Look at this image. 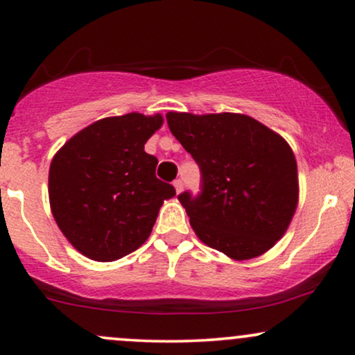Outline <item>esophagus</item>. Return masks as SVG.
I'll use <instances>...</instances> for the list:
<instances>
[{"label":"esophagus","mask_w":355,"mask_h":355,"mask_svg":"<svg viewBox=\"0 0 355 355\" xmlns=\"http://www.w3.org/2000/svg\"><path fill=\"white\" fill-rule=\"evenodd\" d=\"M173 184H174V187H176V192H178V193L181 192L182 189H184V182L181 181V179H176V181H174Z\"/></svg>","instance_id":"1"}]
</instances>
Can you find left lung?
I'll list each match as a JSON object with an SVG mask.
<instances>
[{"instance_id":"8db88e82","label":"left lung","mask_w":355,"mask_h":355,"mask_svg":"<svg viewBox=\"0 0 355 355\" xmlns=\"http://www.w3.org/2000/svg\"><path fill=\"white\" fill-rule=\"evenodd\" d=\"M166 121L200 169V192L178 196L198 239L236 260L271 249L297 207L288 142L245 114L168 113Z\"/></svg>"}]
</instances>
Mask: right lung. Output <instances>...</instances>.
<instances>
[{
	"instance_id": "1",
	"label": "right lung",
	"mask_w": 355,
	"mask_h": 355,
	"mask_svg": "<svg viewBox=\"0 0 355 355\" xmlns=\"http://www.w3.org/2000/svg\"><path fill=\"white\" fill-rule=\"evenodd\" d=\"M159 114L105 118L67 140L53 158L48 193L53 216L80 254L114 261L148 239L163 200L176 196L157 178L158 159L144 150Z\"/></svg>"
}]
</instances>
